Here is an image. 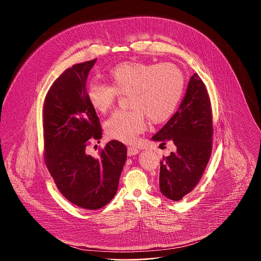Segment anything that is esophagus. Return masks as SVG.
Listing matches in <instances>:
<instances>
[{"instance_id": "34e87169", "label": "esophagus", "mask_w": 261, "mask_h": 261, "mask_svg": "<svg viewBox=\"0 0 261 261\" xmlns=\"http://www.w3.org/2000/svg\"><path fill=\"white\" fill-rule=\"evenodd\" d=\"M139 149L137 148H134V147H128L127 148V155L132 156V155H135V154H138L139 153Z\"/></svg>"}]
</instances>
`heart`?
<instances>
[{
	"label": "heart",
	"instance_id": "b5f03b06",
	"mask_svg": "<svg viewBox=\"0 0 261 261\" xmlns=\"http://www.w3.org/2000/svg\"><path fill=\"white\" fill-rule=\"evenodd\" d=\"M111 84L91 82L86 96L91 108L105 114L112 110L119 94H126L128 111H117L105 123L107 136L126 144L134 143L147 125L168 120L184 93L185 77L175 64L129 60L109 70Z\"/></svg>",
	"mask_w": 261,
	"mask_h": 261
}]
</instances>
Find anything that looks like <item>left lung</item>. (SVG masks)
<instances>
[{"label": "left lung", "mask_w": 261, "mask_h": 261, "mask_svg": "<svg viewBox=\"0 0 261 261\" xmlns=\"http://www.w3.org/2000/svg\"><path fill=\"white\" fill-rule=\"evenodd\" d=\"M212 138L209 94L202 79L194 73L179 110L151 138L176 146L160 164V190L164 196L179 201L199 183L211 156Z\"/></svg>", "instance_id": "obj_1"}]
</instances>
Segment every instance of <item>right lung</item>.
I'll list each match as a JSON object with an SVG mask.
<instances>
[{"instance_id":"right-lung-1","label":"right lung","mask_w":261,"mask_h":261,"mask_svg":"<svg viewBox=\"0 0 261 261\" xmlns=\"http://www.w3.org/2000/svg\"><path fill=\"white\" fill-rule=\"evenodd\" d=\"M96 59L67 68L51 85L43 106L44 161L59 192L72 204L96 210L111 202L126 161V147L112 141L92 156L102 129L86 96L87 76Z\"/></svg>"}]
</instances>
